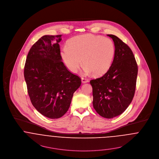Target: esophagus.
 <instances>
[{"label": "esophagus", "mask_w": 159, "mask_h": 159, "mask_svg": "<svg viewBox=\"0 0 159 159\" xmlns=\"http://www.w3.org/2000/svg\"><path fill=\"white\" fill-rule=\"evenodd\" d=\"M81 81L83 83H86L89 82V80L87 79L86 78H84V77H82L81 78Z\"/></svg>", "instance_id": "obj_1"}]
</instances>
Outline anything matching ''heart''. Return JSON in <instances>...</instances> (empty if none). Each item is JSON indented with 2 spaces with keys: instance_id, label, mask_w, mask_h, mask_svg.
I'll use <instances>...</instances> for the list:
<instances>
[{
  "instance_id": "1",
  "label": "heart",
  "mask_w": 159,
  "mask_h": 159,
  "mask_svg": "<svg viewBox=\"0 0 159 159\" xmlns=\"http://www.w3.org/2000/svg\"><path fill=\"white\" fill-rule=\"evenodd\" d=\"M116 54L113 41L100 36L83 34L72 38L68 47H64L61 55L67 67L73 73L78 72L82 65L84 71L101 76L110 69Z\"/></svg>"
}]
</instances>
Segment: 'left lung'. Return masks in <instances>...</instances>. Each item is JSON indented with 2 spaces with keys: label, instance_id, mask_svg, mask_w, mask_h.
<instances>
[{
  "label": "left lung",
  "instance_id": "1",
  "mask_svg": "<svg viewBox=\"0 0 159 159\" xmlns=\"http://www.w3.org/2000/svg\"><path fill=\"white\" fill-rule=\"evenodd\" d=\"M107 36L116 47L112 64L103 76L90 83L95 110L104 118H112L124 112L134 98L138 66L129 47L115 35Z\"/></svg>",
  "mask_w": 159,
  "mask_h": 159
}]
</instances>
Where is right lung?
<instances>
[{
  "label": "right lung",
  "instance_id": "add662e5",
  "mask_svg": "<svg viewBox=\"0 0 159 159\" xmlns=\"http://www.w3.org/2000/svg\"><path fill=\"white\" fill-rule=\"evenodd\" d=\"M62 35H45L29 51L24 78L33 106L43 116L55 119L68 111L73 93L81 84L80 78L69 72L60 53Z\"/></svg>",
  "mask_w": 159,
  "mask_h": 159
}]
</instances>
